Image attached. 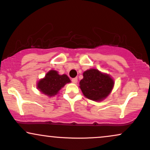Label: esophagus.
Returning a JSON list of instances; mask_svg holds the SVG:
<instances>
[{
  "instance_id": "1",
  "label": "esophagus",
  "mask_w": 150,
  "mask_h": 150,
  "mask_svg": "<svg viewBox=\"0 0 150 150\" xmlns=\"http://www.w3.org/2000/svg\"><path fill=\"white\" fill-rule=\"evenodd\" d=\"M72 82L74 83V84H77V77H75V78L72 79Z\"/></svg>"
}]
</instances>
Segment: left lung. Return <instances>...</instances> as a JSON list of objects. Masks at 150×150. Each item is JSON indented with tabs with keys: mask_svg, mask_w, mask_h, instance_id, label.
Here are the masks:
<instances>
[{
	"mask_svg": "<svg viewBox=\"0 0 150 150\" xmlns=\"http://www.w3.org/2000/svg\"><path fill=\"white\" fill-rule=\"evenodd\" d=\"M83 77L79 81V88L85 97L93 101L105 100L114 86L112 77L98 69L87 70L83 73Z\"/></svg>",
	"mask_w": 150,
	"mask_h": 150,
	"instance_id": "1",
	"label": "left lung"
}]
</instances>
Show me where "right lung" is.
<instances>
[{"mask_svg":"<svg viewBox=\"0 0 150 150\" xmlns=\"http://www.w3.org/2000/svg\"><path fill=\"white\" fill-rule=\"evenodd\" d=\"M70 82L71 79L65 74L59 75L57 71L50 70L38 81L37 88L45 96L52 97L56 96L62 88Z\"/></svg>","mask_w":150,"mask_h":150,"instance_id":"1","label":"right lung"}]
</instances>
